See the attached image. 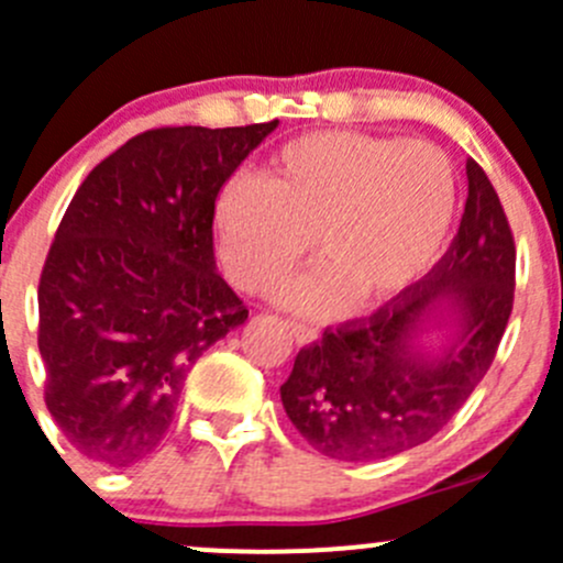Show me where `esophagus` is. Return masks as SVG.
Returning <instances> with one entry per match:
<instances>
[{"label":"esophagus","instance_id":"obj_1","mask_svg":"<svg viewBox=\"0 0 563 563\" xmlns=\"http://www.w3.org/2000/svg\"><path fill=\"white\" fill-rule=\"evenodd\" d=\"M288 327H291V335L299 346H310L313 341H319V330L316 327L302 324V321H288Z\"/></svg>","mask_w":563,"mask_h":563}]
</instances>
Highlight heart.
I'll return each mask as SVG.
<instances>
[{"label":"heart","instance_id":"obj_1","mask_svg":"<svg viewBox=\"0 0 563 563\" xmlns=\"http://www.w3.org/2000/svg\"><path fill=\"white\" fill-rule=\"evenodd\" d=\"M456 173L427 143L316 131L283 145L266 178L236 176L214 206L220 261L239 288L266 294L308 255L321 264L277 291L288 308L341 316L360 299L412 291L443 255Z\"/></svg>","mask_w":563,"mask_h":563}]
</instances>
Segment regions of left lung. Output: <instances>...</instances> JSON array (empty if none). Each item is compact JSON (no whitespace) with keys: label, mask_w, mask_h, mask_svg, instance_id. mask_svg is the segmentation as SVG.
Instances as JSON below:
<instances>
[{"label":"left lung","mask_w":563,"mask_h":563,"mask_svg":"<svg viewBox=\"0 0 563 563\" xmlns=\"http://www.w3.org/2000/svg\"><path fill=\"white\" fill-rule=\"evenodd\" d=\"M515 261L498 192L471 159L460 231L427 280L297 354L280 387L297 432L341 462L387 460L432 440L493 365Z\"/></svg>","instance_id":"8db88e82"}]
</instances>
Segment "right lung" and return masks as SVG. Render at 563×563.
<instances>
[{
	"mask_svg": "<svg viewBox=\"0 0 563 563\" xmlns=\"http://www.w3.org/2000/svg\"><path fill=\"white\" fill-rule=\"evenodd\" d=\"M277 120L131 136L81 181L37 288L46 407L107 467L165 440L195 360L247 321L214 261V203Z\"/></svg>",
	"mask_w": 563,
	"mask_h": 563,
	"instance_id": "right-lung-1",
	"label": "right lung"
}]
</instances>
